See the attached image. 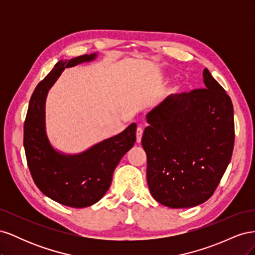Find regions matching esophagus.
Here are the masks:
<instances>
[{
    "label": "esophagus",
    "mask_w": 255,
    "mask_h": 255,
    "mask_svg": "<svg viewBox=\"0 0 255 255\" xmlns=\"http://www.w3.org/2000/svg\"><path fill=\"white\" fill-rule=\"evenodd\" d=\"M142 134H143V128L141 127H139L137 128L136 130V141L139 143L141 141V137H142Z\"/></svg>",
    "instance_id": "34e87169"
}]
</instances>
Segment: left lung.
<instances>
[{"label": "left lung", "mask_w": 255, "mask_h": 255, "mask_svg": "<svg viewBox=\"0 0 255 255\" xmlns=\"http://www.w3.org/2000/svg\"><path fill=\"white\" fill-rule=\"evenodd\" d=\"M203 83V89L169 96L146 115V182L152 197L168 207L205 202L232 157V101L206 68Z\"/></svg>", "instance_id": "1"}]
</instances>
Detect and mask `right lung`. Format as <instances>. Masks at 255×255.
<instances>
[{
    "label": "right lung",
    "mask_w": 255,
    "mask_h": 255,
    "mask_svg": "<svg viewBox=\"0 0 255 255\" xmlns=\"http://www.w3.org/2000/svg\"><path fill=\"white\" fill-rule=\"evenodd\" d=\"M97 56V53H92L59 60L35 88L24 122L23 144L37 187L54 201L76 208L90 206L103 198L111 186L116 167L136 141V123L76 154L58 151L49 140L45 128L49 90L66 68L89 63Z\"/></svg>",
    "instance_id": "right-lung-1"
}]
</instances>
